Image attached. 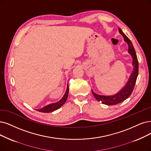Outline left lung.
<instances>
[{"instance_id": "obj_1", "label": "left lung", "mask_w": 151, "mask_h": 151, "mask_svg": "<svg viewBox=\"0 0 151 151\" xmlns=\"http://www.w3.org/2000/svg\"><path fill=\"white\" fill-rule=\"evenodd\" d=\"M119 31L121 34L123 36L124 41L126 42L129 45V50H128V52H129L132 57L133 61H132V65L134 67L132 74L129 78V80H128L127 84L126 86L122 88L118 93H117L115 95L113 96H101L99 95L96 93H94L93 91V94L95 98L98 100V101L101 102L103 104H106L108 106L111 105H115L117 104H119L122 101H124L125 99L129 98L134 88L136 80L138 75V71H139V63L138 60L136 56V53L135 52L134 48L132 43L131 42L128 37L122 32L121 29H119Z\"/></svg>"}]
</instances>
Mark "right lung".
Here are the masks:
<instances>
[{
  "label": "right lung",
  "mask_w": 151,
  "mask_h": 151,
  "mask_svg": "<svg viewBox=\"0 0 151 151\" xmlns=\"http://www.w3.org/2000/svg\"><path fill=\"white\" fill-rule=\"evenodd\" d=\"M68 91H69V86L68 85V86H67L66 91L65 94V95L63 96V97L61 99L60 101H59L58 102L56 103L47 105V106H45L40 109H37V111H39V112H42V113H51L55 110L58 109V108L62 106L65 103V102L66 101V99H67V98H68Z\"/></svg>",
  "instance_id": "add662e5"
}]
</instances>
